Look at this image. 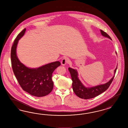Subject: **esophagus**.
<instances>
[{
    "label": "esophagus",
    "mask_w": 128,
    "mask_h": 128,
    "mask_svg": "<svg viewBox=\"0 0 128 128\" xmlns=\"http://www.w3.org/2000/svg\"><path fill=\"white\" fill-rule=\"evenodd\" d=\"M69 62H70V60L68 58H64L62 59L61 63L62 65H65L66 64L68 63Z\"/></svg>",
    "instance_id": "esophagus-1"
}]
</instances>
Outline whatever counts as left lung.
Returning a JSON list of instances; mask_svg holds the SVG:
<instances>
[{
	"instance_id": "obj_1",
	"label": "left lung",
	"mask_w": 128,
	"mask_h": 128,
	"mask_svg": "<svg viewBox=\"0 0 128 128\" xmlns=\"http://www.w3.org/2000/svg\"><path fill=\"white\" fill-rule=\"evenodd\" d=\"M102 36L106 37L110 39H112L111 37L105 31L100 30ZM117 68L114 70V75L116 73ZM68 70L71 74V76L72 80V88L74 92L78 97L82 99H90L100 95L108 89L112 83V80L114 77H112L111 80L108 82L104 84L98 85L96 86L92 87L91 88L85 87L82 84L81 81L78 78V73L76 70H74L70 68H68Z\"/></svg>"
}]
</instances>
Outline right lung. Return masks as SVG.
I'll return each instance as SVG.
<instances>
[{
	"instance_id": "right-lung-1",
	"label": "right lung",
	"mask_w": 128,
	"mask_h": 128,
	"mask_svg": "<svg viewBox=\"0 0 128 128\" xmlns=\"http://www.w3.org/2000/svg\"><path fill=\"white\" fill-rule=\"evenodd\" d=\"M26 31L24 28L17 36L12 46L11 58L12 68L16 78L22 89L36 97H43L49 94L54 88L52 74L60 65L59 62L47 64L36 68H30L20 62L16 55L18 41Z\"/></svg>"
}]
</instances>
